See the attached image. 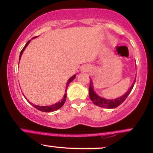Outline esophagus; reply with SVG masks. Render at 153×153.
Listing matches in <instances>:
<instances>
[{
	"label": "esophagus",
	"mask_w": 153,
	"mask_h": 153,
	"mask_svg": "<svg viewBox=\"0 0 153 153\" xmlns=\"http://www.w3.org/2000/svg\"><path fill=\"white\" fill-rule=\"evenodd\" d=\"M88 70L87 69H84V71H83V72H85V71H87Z\"/></svg>",
	"instance_id": "obj_1"
}]
</instances>
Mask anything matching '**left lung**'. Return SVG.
<instances>
[{
    "label": "left lung",
    "instance_id": "left-lung-1",
    "mask_svg": "<svg viewBox=\"0 0 153 153\" xmlns=\"http://www.w3.org/2000/svg\"><path fill=\"white\" fill-rule=\"evenodd\" d=\"M135 80L134 79V82H133L132 85H131V87L129 88V90L124 96H121V97L117 98L116 99H112V100H108L104 98H101V96H99V95L96 94L94 90V86H93V82L92 80H90V87H89V96H90V99L92 102L94 103V104L96 106H98L99 107H102V108H117V106H119V105L122 104V103L125 101L126 99L127 98V96H129V94H130V92L132 90L133 87L135 83Z\"/></svg>",
    "mask_w": 153,
    "mask_h": 153
}]
</instances>
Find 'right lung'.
<instances>
[{
	"instance_id": "1",
	"label": "right lung",
	"mask_w": 153,
	"mask_h": 153,
	"mask_svg": "<svg viewBox=\"0 0 153 153\" xmlns=\"http://www.w3.org/2000/svg\"><path fill=\"white\" fill-rule=\"evenodd\" d=\"M36 37H37V36H35V37H33V39H34V38H36ZM29 42H30V40H29V41L26 44L25 46H24V48L22 49V50L21 51L20 56H19V60H20L21 57H22L23 52H24V50H25V48H26V47H27V45H29ZM75 76H76V75H73V76H72L71 78L69 79V80H68V82H67V85H66V89H65V91H67V88H68V85H69V83H70V82H71V81H73V79H74V78H75ZM65 100H66V93H65V95H64V97H63V99H62V101H59V102H57V103H54V104L50 105V106H37V105H34V104H33L32 103L29 102H29L33 106L35 107V108H36V109H38L39 111H43V112H52V111H56V110L59 109V108H60L61 107H62V106H63V105H64L65 102ZM27 101H28V100H27Z\"/></svg>"
}]
</instances>
